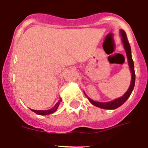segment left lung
Returning a JSON list of instances; mask_svg holds the SVG:
<instances>
[{"mask_svg":"<svg viewBox=\"0 0 148 148\" xmlns=\"http://www.w3.org/2000/svg\"><path fill=\"white\" fill-rule=\"evenodd\" d=\"M120 33L122 37L121 40H122L123 44H124V49L126 51V53L127 56V59H128V64L130 66V70H131L132 73V80L131 84H130V87H129L128 90L127 92L121 97L114 100L113 101L107 102V103H100V102H96L94 100H91L88 97V100L90 103L95 106H97L98 108H101L103 109H116L117 108L120 107L121 105L124 104L126 102V100L129 98L130 95L132 94L133 89H134V84H135V72H134V62H133L132 58V53H131V47H130V43H129L128 39H127V34H126L125 31L123 29L120 30Z\"/></svg>","mask_w":148,"mask_h":148,"instance_id":"8db88e82","label":"left lung"}]
</instances>
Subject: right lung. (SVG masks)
Instances as JSON below:
<instances>
[{
  "instance_id": "add662e5",
  "label": "right lung",
  "mask_w": 148,
  "mask_h": 148,
  "mask_svg": "<svg viewBox=\"0 0 148 148\" xmlns=\"http://www.w3.org/2000/svg\"><path fill=\"white\" fill-rule=\"evenodd\" d=\"M61 101V99L59 100V101L58 102V103H56V104L55 105V106H54L53 108L50 109V110H32L33 112H34L35 114H38V115H42V116H44V115H48V114H53V113H54L56 111V110H57V108H58V106H59L60 104V102Z\"/></svg>"
}]
</instances>
